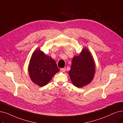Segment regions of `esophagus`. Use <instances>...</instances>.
Segmentation results:
<instances>
[{"label":"esophagus","instance_id":"1","mask_svg":"<svg viewBox=\"0 0 123 123\" xmlns=\"http://www.w3.org/2000/svg\"><path fill=\"white\" fill-rule=\"evenodd\" d=\"M61 72H65V71H66V68H61Z\"/></svg>","mask_w":123,"mask_h":123}]
</instances>
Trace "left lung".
Listing matches in <instances>:
<instances>
[{
  "mask_svg": "<svg viewBox=\"0 0 123 123\" xmlns=\"http://www.w3.org/2000/svg\"><path fill=\"white\" fill-rule=\"evenodd\" d=\"M69 75L73 84L81 88L92 80L95 73V64L90 52L83 49L79 56L73 57Z\"/></svg>",
  "mask_w": 123,
  "mask_h": 123,
  "instance_id": "obj_1",
  "label": "left lung"
}]
</instances>
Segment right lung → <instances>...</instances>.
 Listing matches in <instances>:
<instances>
[{
	"label": "right lung",
	"instance_id": "1",
	"mask_svg": "<svg viewBox=\"0 0 123 123\" xmlns=\"http://www.w3.org/2000/svg\"><path fill=\"white\" fill-rule=\"evenodd\" d=\"M59 70L55 61L51 57L39 49L33 52L28 71L34 83L41 87L46 85Z\"/></svg>",
	"mask_w": 123,
	"mask_h": 123
}]
</instances>
